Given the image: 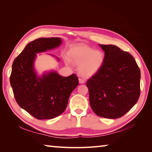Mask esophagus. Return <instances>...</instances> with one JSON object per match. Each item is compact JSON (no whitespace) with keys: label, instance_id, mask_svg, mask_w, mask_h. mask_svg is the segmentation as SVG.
Masks as SVG:
<instances>
[{"label":"esophagus","instance_id":"34e87169","mask_svg":"<svg viewBox=\"0 0 152 152\" xmlns=\"http://www.w3.org/2000/svg\"><path fill=\"white\" fill-rule=\"evenodd\" d=\"M79 83H81V84H82V83H84L85 80L82 79V78H79Z\"/></svg>","mask_w":152,"mask_h":152}]
</instances>
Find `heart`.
Returning a JSON list of instances; mask_svg holds the SVG:
<instances>
[{
  "mask_svg": "<svg viewBox=\"0 0 152 152\" xmlns=\"http://www.w3.org/2000/svg\"><path fill=\"white\" fill-rule=\"evenodd\" d=\"M70 60L79 65V72L84 78H90L97 74L104 62L105 56L101 51H97L87 45L72 47L69 51ZM66 59L67 64H70Z\"/></svg>",
  "mask_w": 152,
  "mask_h": 152,
  "instance_id": "1",
  "label": "heart"
}]
</instances>
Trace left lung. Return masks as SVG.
<instances>
[{"label":"left lung","mask_w":152,"mask_h":152,"mask_svg":"<svg viewBox=\"0 0 152 152\" xmlns=\"http://www.w3.org/2000/svg\"><path fill=\"white\" fill-rule=\"evenodd\" d=\"M99 46L104 51L105 59L99 72L86 83L90 105L100 117L119 118L138 101L140 71L129 53L114 45Z\"/></svg>","instance_id":"left-lung-1"}]
</instances>
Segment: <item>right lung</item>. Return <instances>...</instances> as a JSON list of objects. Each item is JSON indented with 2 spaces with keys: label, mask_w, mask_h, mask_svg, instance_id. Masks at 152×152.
Returning <instances> with one entry per match:
<instances>
[{
  "label": "right lung",
  "mask_w": 152,
  "mask_h": 152,
  "mask_svg": "<svg viewBox=\"0 0 152 152\" xmlns=\"http://www.w3.org/2000/svg\"><path fill=\"white\" fill-rule=\"evenodd\" d=\"M59 37L40 38L26 45L12 64L10 82L18 105L38 119H50L65 110L73 90L78 85L75 74L64 77L56 70L38 75L34 63L37 53L59 48ZM48 55L60 61L52 54Z\"/></svg>",
  "instance_id": "right-lung-1"
}]
</instances>
